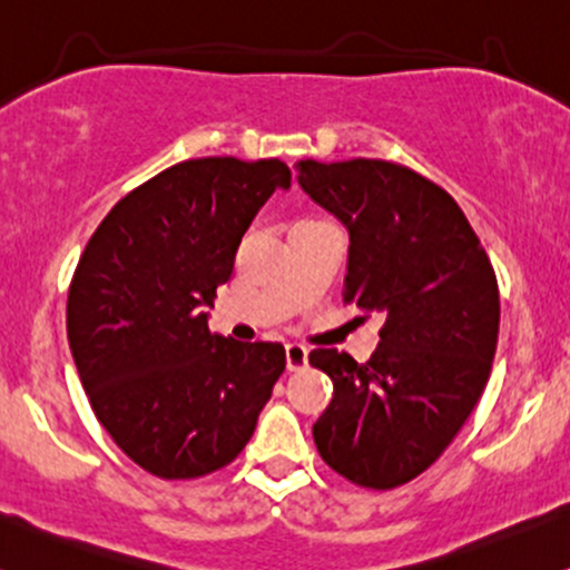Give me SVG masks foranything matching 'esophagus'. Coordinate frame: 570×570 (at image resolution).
<instances>
[{"label": "esophagus", "instance_id": "34e87169", "mask_svg": "<svg viewBox=\"0 0 570 570\" xmlns=\"http://www.w3.org/2000/svg\"><path fill=\"white\" fill-rule=\"evenodd\" d=\"M285 363L287 371H302L309 363V353H306L302 344H285Z\"/></svg>", "mask_w": 570, "mask_h": 570}]
</instances>
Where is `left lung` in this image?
Here are the masks:
<instances>
[{"instance_id": "8db88e82", "label": "left lung", "mask_w": 570, "mask_h": 570, "mask_svg": "<svg viewBox=\"0 0 570 570\" xmlns=\"http://www.w3.org/2000/svg\"><path fill=\"white\" fill-rule=\"evenodd\" d=\"M296 166L309 199L350 232L344 304L385 317L366 363L309 353L334 382L312 436L336 474L393 490L436 463L488 385L501 323L495 272L455 199L409 166Z\"/></svg>"}]
</instances>
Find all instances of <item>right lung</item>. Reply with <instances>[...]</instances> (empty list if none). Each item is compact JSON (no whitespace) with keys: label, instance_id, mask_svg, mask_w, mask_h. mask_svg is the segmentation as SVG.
<instances>
[{"label":"right lung","instance_id":"right-lung-1","mask_svg":"<svg viewBox=\"0 0 570 570\" xmlns=\"http://www.w3.org/2000/svg\"><path fill=\"white\" fill-rule=\"evenodd\" d=\"M277 188H291L277 158L175 164L115 204L80 255L69 350L96 420L153 476L232 463L285 371L283 344L213 334L204 312Z\"/></svg>","mask_w":570,"mask_h":570}]
</instances>
